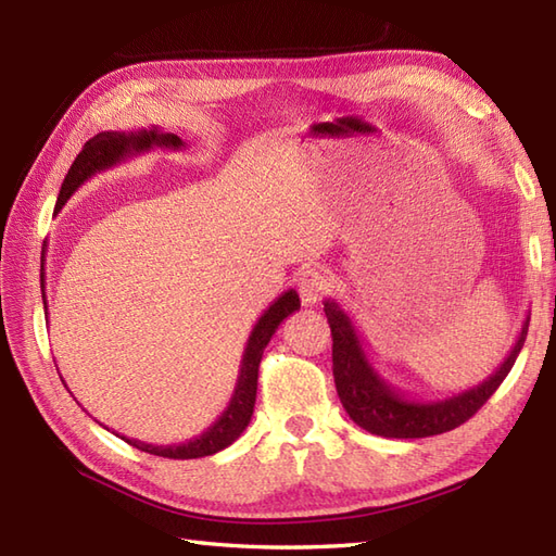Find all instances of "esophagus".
<instances>
[{"mask_svg":"<svg viewBox=\"0 0 556 556\" xmlns=\"http://www.w3.org/2000/svg\"><path fill=\"white\" fill-rule=\"evenodd\" d=\"M327 291H329V277L325 275L323 269L311 267L299 277V293H301V301L305 305L317 303Z\"/></svg>","mask_w":556,"mask_h":556,"instance_id":"1","label":"esophagus"}]
</instances>
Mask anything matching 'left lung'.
Masks as SVG:
<instances>
[{"label": "left lung", "instance_id": "obj_1", "mask_svg": "<svg viewBox=\"0 0 556 556\" xmlns=\"http://www.w3.org/2000/svg\"><path fill=\"white\" fill-rule=\"evenodd\" d=\"M325 315L329 327H332V370L341 406L346 408L349 418L358 428L380 437H392V440H416V437L442 434L464 425L470 416H476L478 408L497 392L504 377L514 368L518 353L523 349L530 323V315H526L509 356L488 380L452 396L422 401L406 396L401 389L384 380L368 358L356 325L351 323L349 313H344L334 299L325 301Z\"/></svg>", "mask_w": 556, "mask_h": 556}]
</instances>
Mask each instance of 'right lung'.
I'll list each match as a JSON object with an SVG mask.
<instances>
[{"mask_svg": "<svg viewBox=\"0 0 556 556\" xmlns=\"http://www.w3.org/2000/svg\"><path fill=\"white\" fill-rule=\"evenodd\" d=\"M152 148L181 150V148H186V143L179 136L164 134L160 126L136 128V131H102L96 138H90L88 143L83 146V150L78 152L74 164H71L62 188H59L54 212L62 210L66 200L96 174H100L104 169H112V167H116V164H122L136 155H143V152H148ZM40 287H42V303L47 308L45 263H42V271H40ZM299 308H301L299 293L289 289L281 293V296L271 303L263 315H260V320L255 323L251 337H248V341H245L239 377H236V387H233L229 404H227V408H224L222 416L212 422L205 432H200L198 437H193V440H188V442L167 444V446L148 444L140 440H126V437H122V440L140 448V452L164 456V458L212 456V454L222 452V448H227L231 442L239 440L241 432L248 428V422H251V416H253L255 392H257V368H260V361H263V351L269 344L271 334L277 332V327L285 323L291 313H296Z\"/></svg>", "mask_w": 556, "mask_h": 556, "instance_id": "right-lung-1", "label": "right lung"}]
</instances>
